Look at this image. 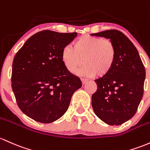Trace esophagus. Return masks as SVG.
Instances as JSON below:
<instances>
[{
    "label": "esophagus",
    "mask_w": 150,
    "mask_h": 150,
    "mask_svg": "<svg viewBox=\"0 0 150 150\" xmlns=\"http://www.w3.org/2000/svg\"><path fill=\"white\" fill-rule=\"evenodd\" d=\"M81 81H82V83H83V85H85V84L88 81V80H87V79H83V78H82V79H81Z\"/></svg>",
    "instance_id": "1"
}]
</instances>
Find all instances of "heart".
Listing matches in <instances>:
<instances>
[{
  "label": "heart",
  "instance_id": "1",
  "mask_svg": "<svg viewBox=\"0 0 150 150\" xmlns=\"http://www.w3.org/2000/svg\"><path fill=\"white\" fill-rule=\"evenodd\" d=\"M116 58V48L110 39L84 35L62 49L61 60L68 71L73 72L85 64L76 74L87 77L103 78L112 69Z\"/></svg>",
  "mask_w": 150,
  "mask_h": 150
}]
</instances>
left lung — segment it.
Instances as JSON below:
<instances>
[{
	"mask_svg": "<svg viewBox=\"0 0 150 150\" xmlns=\"http://www.w3.org/2000/svg\"><path fill=\"white\" fill-rule=\"evenodd\" d=\"M91 35L110 39L116 48L111 71L95 80L98 89L92 95V107L102 121L120 125L137 110L144 93L145 69L137 48L120 31L109 30Z\"/></svg>",
	"mask_w": 150,
	"mask_h": 150,
	"instance_id": "1",
	"label": "left lung"
}]
</instances>
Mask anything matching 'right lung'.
<instances>
[{"label":"right lung","mask_w":150,"mask_h":150,"mask_svg":"<svg viewBox=\"0 0 150 150\" xmlns=\"http://www.w3.org/2000/svg\"><path fill=\"white\" fill-rule=\"evenodd\" d=\"M77 33L42 30L27 40L12 66V89L21 111L41 123L57 120L66 112L80 78L65 68L62 49Z\"/></svg>","instance_id":"obj_1"}]
</instances>
